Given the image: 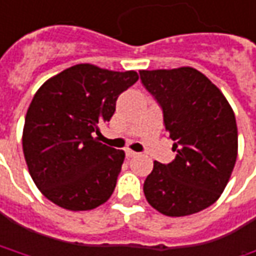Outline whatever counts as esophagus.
I'll list each match as a JSON object with an SVG mask.
<instances>
[{
  "label": "esophagus",
  "mask_w": 256,
  "mask_h": 256,
  "mask_svg": "<svg viewBox=\"0 0 256 256\" xmlns=\"http://www.w3.org/2000/svg\"><path fill=\"white\" fill-rule=\"evenodd\" d=\"M137 154H138V153L133 152V150H130V148H128V150H126V156H128V158H132V157H136Z\"/></svg>",
  "instance_id": "obj_1"
}]
</instances>
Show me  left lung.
Returning <instances> with one entry per match:
<instances>
[{
	"label": "left lung",
	"instance_id": "8db88e82",
	"mask_svg": "<svg viewBox=\"0 0 256 256\" xmlns=\"http://www.w3.org/2000/svg\"><path fill=\"white\" fill-rule=\"evenodd\" d=\"M146 89L160 103L166 132L177 156L154 162L143 186L146 200L167 216H186L212 206L231 178L238 128L224 93L191 66L140 70Z\"/></svg>",
	"mask_w": 256,
	"mask_h": 256
}]
</instances>
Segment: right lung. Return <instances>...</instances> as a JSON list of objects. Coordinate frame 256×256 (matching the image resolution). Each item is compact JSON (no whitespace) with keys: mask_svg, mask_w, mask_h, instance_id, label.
<instances>
[{"mask_svg":"<svg viewBox=\"0 0 256 256\" xmlns=\"http://www.w3.org/2000/svg\"><path fill=\"white\" fill-rule=\"evenodd\" d=\"M137 79L134 70L79 64L36 90L25 116L24 157L35 186L58 207L88 211L110 198L124 152L100 143L93 132L110 120L119 94Z\"/></svg>","mask_w":256,"mask_h":256,"instance_id":"add662e5","label":"right lung"}]
</instances>
